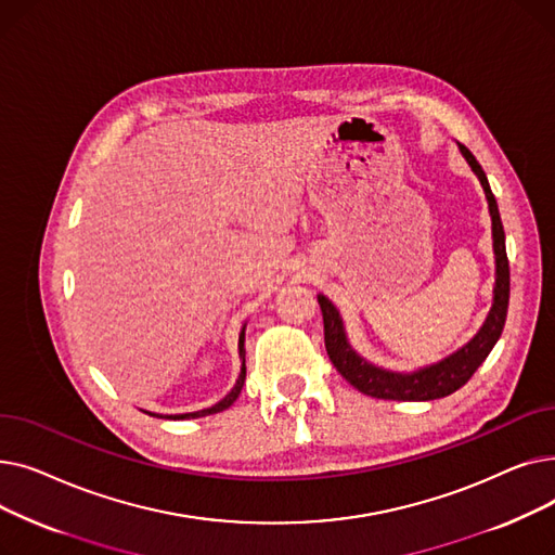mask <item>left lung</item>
<instances>
[{
  "label": "left lung",
  "instance_id": "obj_1",
  "mask_svg": "<svg viewBox=\"0 0 555 555\" xmlns=\"http://www.w3.org/2000/svg\"><path fill=\"white\" fill-rule=\"evenodd\" d=\"M459 149L463 157L468 159L473 170L477 172V178L486 191L488 197V207L492 216V245H494V256H498V281H494V304L492 310L486 319L483 328L477 333V337L463 346L461 351L450 356L448 360L427 366L418 373L412 375H402V373H389L377 369L369 362H364L360 356L346 341L344 328H341V319L335 306L319 295V308H322L324 317V341H326V351L335 369L351 383L358 391L371 398H383V400H436V398H446L461 389L465 383L470 380L475 371L481 366V362L488 358L492 351V346L498 344L504 324H506V312H508V295H511V270H508V256H506V241H504V224L500 218L498 209V199H494L486 172L481 164L475 159V155L465 149V145L459 143Z\"/></svg>",
  "mask_w": 555,
  "mask_h": 555
}]
</instances>
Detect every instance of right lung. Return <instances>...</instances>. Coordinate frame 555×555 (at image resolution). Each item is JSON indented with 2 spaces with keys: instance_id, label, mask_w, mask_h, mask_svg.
I'll return each mask as SVG.
<instances>
[{
  "instance_id": "obj_1",
  "label": "right lung",
  "mask_w": 555,
  "mask_h": 555,
  "mask_svg": "<svg viewBox=\"0 0 555 555\" xmlns=\"http://www.w3.org/2000/svg\"><path fill=\"white\" fill-rule=\"evenodd\" d=\"M238 348H241V358H245V331L241 333V341H238ZM243 385H245V362H243V369H241V375H238V383H236V387H233L220 402H216L214 406H209V410H202V412H193V414H178V416H168V418H175V421H180V418H199V416H211V414H218V412H222V410H227V406H231L233 404V400H236L238 396H241V389H243ZM162 418V416H159Z\"/></svg>"
}]
</instances>
